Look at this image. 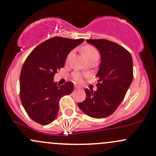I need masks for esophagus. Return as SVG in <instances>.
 I'll return each mask as SVG.
<instances>
[{
    "label": "esophagus",
    "mask_w": 156,
    "mask_h": 156,
    "mask_svg": "<svg viewBox=\"0 0 156 156\" xmlns=\"http://www.w3.org/2000/svg\"><path fill=\"white\" fill-rule=\"evenodd\" d=\"M80 87H78V86H75V89H80Z\"/></svg>",
    "instance_id": "esophagus-1"
}]
</instances>
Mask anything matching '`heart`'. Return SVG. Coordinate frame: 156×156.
<instances>
[{
    "mask_svg": "<svg viewBox=\"0 0 156 156\" xmlns=\"http://www.w3.org/2000/svg\"><path fill=\"white\" fill-rule=\"evenodd\" d=\"M81 53L83 56L84 57L86 60L89 59V58H92V57L94 56H98V53L97 51V50L94 48L93 46L89 45V44H87V45H84L81 48ZM72 53H69L67 56V59L69 58ZM73 79H74L76 81L79 82L81 80V77L78 73H75L74 76H73Z\"/></svg>",
    "mask_w": 156,
    "mask_h": 156,
    "instance_id": "b5f03b06",
    "label": "heart"
}]
</instances>
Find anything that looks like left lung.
<instances>
[{
  "instance_id": "left-lung-1",
  "label": "left lung",
  "mask_w": 156,
  "mask_h": 156,
  "mask_svg": "<svg viewBox=\"0 0 156 156\" xmlns=\"http://www.w3.org/2000/svg\"><path fill=\"white\" fill-rule=\"evenodd\" d=\"M101 54L99 78L96 91L85 89L86 99L78 106L89 117L101 119L110 116L124 99L133 77L130 53L115 42L106 39H87Z\"/></svg>"
}]
</instances>
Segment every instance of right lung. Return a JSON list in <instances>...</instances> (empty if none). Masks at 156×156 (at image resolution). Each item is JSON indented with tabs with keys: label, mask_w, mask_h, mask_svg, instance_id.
<instances>
[{
	"label": "right lung",
	"mask_w": 156,
	"mask_h": 156,
	"mask_svg": "<svg viewBox=\"0 0 156 156\" xmlns=\"http://www.w3.org/2000/svg\"><path fill=\"white\" fill-rule=\"evenodd\" d=\"M83 39L55 37L41 43L27 57L20 76V95L29 117L40 125H48L56 118L61 98L72 93L73 82L57 85L53 78L64 67L69 52Z\"/></svg>",
	"instance_id": "add662e5"
}]
</instances>
